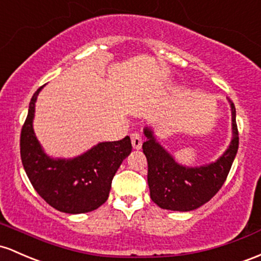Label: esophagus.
Masks as SVG:
<instances>
[{"mask_svg":"<svg viewBox=\"0 0 261 261\" xmlns=\"http://www.w3.org/2000/svg\"><path fill=\"white\" fill-rule=\"evenodd\" d=\"M131 144H133V147L135 150H140L142 147V139L139 134H133L131 135Z\"/></svg>","mask_w":261,"mask_h":261,"instance_id":"34e87169","label":"esophagus"}]
</instances>
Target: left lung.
<instances>
[{
  "label": "left lung",
  "instance_id": "8db88e82",
  "mask_svg": "<svg viewBox=\"0 0 261 261\" xmlns=\"http://www.w3.org/2000/svg\"><path fill=\"white\" fill-rule=\"evenodd\" d=\"M231 113V140L227 150L216 161L200 166H186L177 162L157 141L153 128L145 126L146 141L142 150L147 159V182L150 197L160 208L190 212L202 207L225 182L238 152L239 137L236 121V107L228 99Z\"/></svg>",
  "mask_w": 261,
  "mask_h": 261
}]
</instances>
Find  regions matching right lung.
I'll return each mask as SVG.
<instances>
[{
    "mask_svg": "<svg viewBox=\"0 0 261 261\" xmlns=\"http://www.w3.org/2000/svg\"><path fill=\"white\" fill-rule=\"evenodd\" d=\"M43 88L31 99L22 127V165L33 188L48 204L63 213H88L107 202L111 181L133 150L130 137L99 142L71 159L49 156L33 128L36 101Z\"/></svg>",
    "mask_w": 261,
    "mask_h": 261,
    "instance_id": "right-lung-1",
    "label": "right lung"
}]
</instances>
